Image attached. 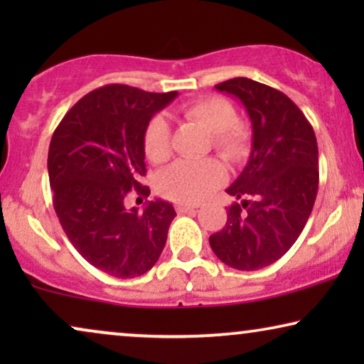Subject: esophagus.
I'll use <instances>...</instances> for the list:
<instances>
[{
	"label": "esophagus",
	"mask_w": 364,
	"mask_h": 364,
	"mask_svg": "<svg viewBox=\"0 0 364 364\" xmlns=\"http://www.w3.org/2000/svg\"><path fill=\"white\" fill-rule=\"evenodd\" d=\"M197 205H187V203H177L176 205V210L178 213H187V212H196L197 210Z\"/></svg>",
	"instance_id": "esophagus-1"
}]
</instances>
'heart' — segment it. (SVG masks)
I'll list each match as a JSON object with an SVG mask.
<instances>
[{
	"instance_id": "1",
	"label": "heart",
	"mask_w": 364,
	"mask_h": 364,
	"mask_svg": "<svg viewBox=\"0 0 364 364\" xmlns=\"http://www.w3.org/2000/svg\"><path fill=\"white\" fill-rule=\"evenodd\" d=\"M183 117L197 122L212 136V146L227 161H238L248 151L250 134L237 121L235 109L227 99L207 96L182 107ZM144 151L151 162L161 164L171 154V129L164 117L156 116L144 131ZM225 181V168L213 159L177 161L161 172L157 188L164 197L181 203H198Z\"/></svg>"
}]
</instances>
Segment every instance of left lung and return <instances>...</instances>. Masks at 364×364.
<instances>
[{
    "instance_id": "8db88e82",
    "label": "left lung",
    "mask_w": 364,
    "mask_h": 364,
    "mask_svg": "<svg viewBox=\"0 0 364 364\" xmlns=\"http://www.w3.org/2000/svg\"><path fill=\"white\" fill-rule=\"evenodd\" d=\"M243 104L252 122V152L227 193V223L208 238L225 265L242 272L272 265L306 225L318 192V146L311 124L285 94L248 77L215 86Z\"/></svg>"
}]
</instances>
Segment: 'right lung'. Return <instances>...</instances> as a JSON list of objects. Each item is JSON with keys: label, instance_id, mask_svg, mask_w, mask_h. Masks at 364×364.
Here are the masks:
<instances>
[{"label": "right lung", "instance_id": "add662e5", "mask_svg": "<svg viewBox=\"0 0 364 364\" xmlns=\"http://www.w3.org/2000/svg\"><path fill=\"white\" fill-rule=\"evenodd\" d=\"M177 96L109 84L79 99L53 134L48 173L54 210L74 248L111 277L151 270L177 215L162 198L144 212L126 207L132 188L151 193L139 182L146 176L144 131Z\"/></svg>", "mask_w": 364, "mask_h": 364}]
</instances>
